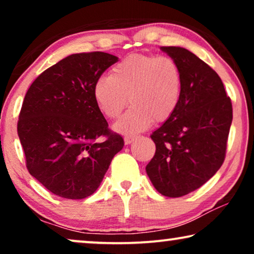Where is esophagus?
Listing matches in <instances>:
<instances>
[{
	"label": "esophagus",
	"mask_w": 254,
	"mask_h": 254,
	"mask_svg": "<svg viewBox=\"0 0 254 254\" xmlns=\"http://www.w3.org/2000/svg\"><path fill=\"white\" fill-rule=\"evenodd\" d=\"M134 140H135V137H133V136H125V138H124L125 144H130Z\"/></svg>",
	"instance_id": "obj_1"
}]
</instances>
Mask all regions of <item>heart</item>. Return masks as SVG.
<instances>
[{
	"mask_svg": "<svg viewBox=\"0 0 254 254\" xmlns=\"http://www.w3.org/2000/svg\"><path fill=\"white\" fill-rule=\"evenodd\" d=\"M182 91V70L173 59L131 54L113 65L109 77L97 79L93 99L104 116L116 119L129 98L131 107L113 128L117 133L134 135L154 120H168L179 105Z\"/></svg>",
	"mask_w": 254,
	"mask_h": 254,
	"instance_id": "obj_1",
	"label": "heart"
}]
</instances>
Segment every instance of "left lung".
I'll return each mask as SVG.
<instances>
[{"label": "left lung", "instance_id": "obj_1", "mask_svg": "<svg viewBox=\"0 0 254 254\" xmlns=\"http://www.w3.org/2000/svg\"><path fill=\"white\" fill-rule=\"evenodd\" d=\"M178 64L183 91L176 112L151 134L156 152L145 168L162 195L179 197L207 183L223 164L232 123L220 76L183 47H161Z\"/></svg>", "mask_w": 254, "mask_h": 254}]
</instances>
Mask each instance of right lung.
Instances as JSON below:
<instances>
[{"label": "right lung", "instance_id": "obj_1", "mask_svg": "<svg viewBox=\"0 0 254 254\" xmlns=\"http://www.w3.org/2000/svg\"><path fill=\"white\" fill-rule=\"evenodd\" d=\"M117 61L104 52L71 54L27 90L17 125L26 168L55 195H91L124 148L93 99L96 81Z\"/></svg>", "mask_w": 254, "mask_h": 254}]
</instances>
